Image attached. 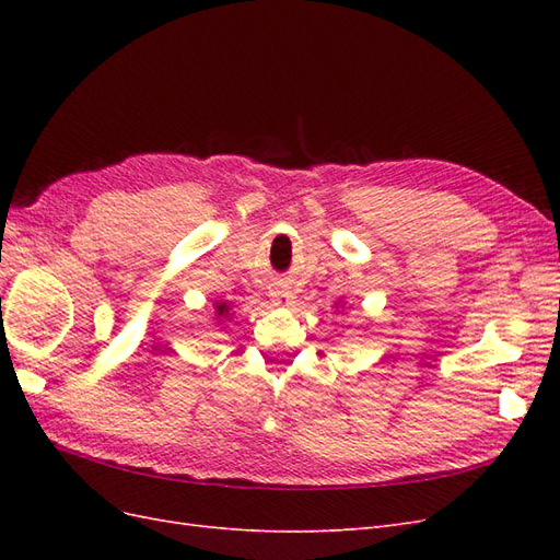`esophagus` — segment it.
Masks as SVG:
<instances>
[{"label": "esophagus", "mask_w": 560, "mask_h": 560, "mask_svg": "<svg viewBox=\"0 0 560 560\" xmlns=\"http://www.w3.org/2000/svg\"><path fill=\"white\" fill-rule=\"evenodd\" d=\"M270 299H273V306H280V308H287L292 306V292L287 290H280V287H276V290H270Z\"/></svg>", "instance_id": "1"}]
</instances>
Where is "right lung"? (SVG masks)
Wrapping results in <instances>:
<instances>
[{"mask_svg":"<svg viewBox=\"0 0 560 560\" xmlns=\"http://www.w3.org/2000/svg\"><path fill=\"white\" fill-rule=\"evenodd\" d=\"M231 315V311H229V303H214V317L219 319V325H222V319H226Z\"/></svg>","mask_w":560,"mask_h":560,"instance_id":"obj_1","label":"right lung"}]
</instances>
